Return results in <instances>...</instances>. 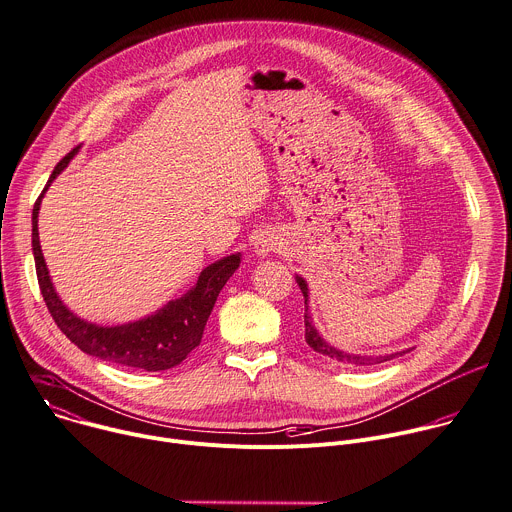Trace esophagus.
<instances>
[{"mask_svg":"<svg viewBox=\"0 0 512 512\" xmlns=\"http://www.w3.org/2000/svg\"><path fill=\"white\" fill-rule=\"evenodd\" d=\"M281 243H279V239L275 237V235H271V233H263L257 241H255V253L259 255V257H267L269 253H273L277 247H279Z\"/></svg>","mask_w":512,"mask_h":512,"instance_id":"1","label":"esophagus"}]
</instances>
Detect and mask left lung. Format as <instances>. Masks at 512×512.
<instances>
[{
    "label": "left lung",
    "instance_id": "8db88e82",
    "mask_svg": "<svg viewBox=\"0 0 512 512\" xmlns=\"http://www.w3.org/2000/svg\"><path fill=\"white\" fill-rule=\"evenodd\" d=\"M295 281L303 293V301H305V313H303V321H305V342L307 346L323 356L325 360H331L335 364H344V366H374V364H384V362H390L398 356H404L408 354L410 350H402V352H394V354H380V356H362V354H352V352H344L339 350L335 346H331L329 342H325L323 335L317 331L315 323H313V317H311V311H309V287H307V281L301 277V275H295Z\"/></svg>",
    "mask_w": 512,
    "mask_h": 512
}]
</instances>
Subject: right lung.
Wrapping results in <instances>:
<instances>
[{"mask_svg":"<svg viewBox=\"0 0 512 512\" xmlns=\"http://www.w3.org/2000/svg\"><path fill=\"white\" fill-rule=\"evenodd\" d=\"M78 150L80 146H76L56 164L44 193L78 154ZM44 193L36 201L32 213V249L44 301L64 335L88 356L144 372L170 370L187 360V356L201 344L207 319L221 289L239 269L241 253L227 255L205 267L195 287H191L179 299H170L154 313L122 325H98L70 311L50 279L38 233V215Z\"/></svg>","mask_w":512,"mask_h":512,"instance_id":"obj_1","label":"right lung"}]
</instances>
